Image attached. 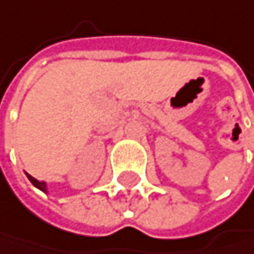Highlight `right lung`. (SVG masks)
<instances>
[{
    "label": "right lung",
    "instance_id": "add662e5",
    "mask_svg": "<svg viewBox=\"0 0 254 254\" xmlns=\"http://www.w3.org/2000/svg\"><path fill=\"white\" fill-rule=\"evenodd\" d=\"M27 177L30 179V182L36 186V188H39L41 191H47V186H45V182H39V180H36L34 177H31L30 174H27Z\"/></svg>",
    "mask_w": 254,
    "mask_h": 254
}]
</instances>
